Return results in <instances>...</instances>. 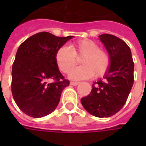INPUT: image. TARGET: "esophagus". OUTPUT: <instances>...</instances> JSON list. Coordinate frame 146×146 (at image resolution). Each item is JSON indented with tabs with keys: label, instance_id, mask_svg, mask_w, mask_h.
Wrapping results in <instances>:
<instances>
[{
	"label": "esophagus",
	"instance_id": "esophagus-1",
	"mask_svg": "<svg viewBox=\"0 0 146 146\" xmlns=\"http://www.w3.org/2000/svg\"><path fill=\"white\" fill-rule=\"evenodd\" d=\"M70 84L73 86H76L77 84H79V82H76V81H71L70 82Z\"/></svg>",
	"mask_w": 146,
	"mask_h": 146
}]
</instances>
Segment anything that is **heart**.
Instances as JSON below:
<instances>
[{"mask_svg":"<svg viewBox=\"0 0 146 146\" xmlns=\"http://www.w3.org/2000/svg\"><path fill=\"white\" fill-rule=\"evenodd\" d=\"M81 58L82 66L74 70L70 74L73 80L88 79L94 76L101 77L107 73L111 64V58L107 51L101 49L92 40H81L70 46H62L55 54V62L58 69L68 74Z\"/></svg>","mask_w":146,"mask_h":146,"instance_id":"obj_1","label":"heart"}]
</instances>
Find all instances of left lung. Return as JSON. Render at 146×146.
Listing matches in <instances>:
<instances>
[{
    "mask_svg": "<svg viewBox=\"0 0 146 146\" xmlns=\"http://www.w3.org/2000/svg\"><path fill=\"white\" fill-rule=\"evenodd\" d=\"M111 58L110 69L103 79L93 84L91 93L80 99L90 114L110 117L121 110L134 84L131 51L123 40L111 34L98 36Z\"/></svg>",
    "mask_w": 146,
    "mask_h": 146,
    "instance_id": "1",
    "label": "left lung"
}]
</instances>
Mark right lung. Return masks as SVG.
<instances>
[{"label": "right lung", "mask_w": 146, "mask_h": 146, "mask_svg": "<svg viewBox=\"0 0 146 146\" xmlns=\"http://www.w3.org/2000/svg\"><path fill=\"white\" fill-rule=\"evenodd\" d=\"M72 37L40 32L19 47L12 65L11 92L18 107L25 114L39 118L57 107L62 92L70 81L58 70L55 54Z\"/></svg>", "instance_id": "right-lung-1"}]
</instances>
